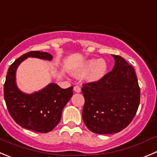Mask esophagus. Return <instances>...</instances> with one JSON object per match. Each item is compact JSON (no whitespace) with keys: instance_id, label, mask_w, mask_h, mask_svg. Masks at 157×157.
<instances>
[{"instance_id":"34e87169","label":"esophagus","mask_w":157,"mask_h":157,"mask_svg":"<svg viewBox=\"0 0 157 157\" xmlns=\"http://www.w3.org/2000/svg\"><path fill=\"white\" fill-rule=\"evenodd\" d=\"M74 91L77 93H80V91H81V88H80V86H78V85H77V86H74Z\"/></svg>"}]
</instances>
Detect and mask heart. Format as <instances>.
<instances>
[{
	"mask_svg": "<svg viewBox=\"0 0 157 157\" xmlns=\"http://www.w3.org/2000/svg\"><path fill=\"white\" fill-rule=\"evenodd\" d=\"M89 69L90 71L86 74V79L89 81H97L106 74L107 71V63L103 59H91L74 67L72 72L74 75L79 77L87 72Z\"/></svg>",
	"mask_w": 157,
	"mask_h": 157,
	"instance_id": "1",
	"label": "heart"
}]
</instances>
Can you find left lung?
<instances>
[{"mask_svg": "<svg viewBox=\"0 0 157 157\" xmlns=\"http://www.w3.org/2000/svg\"><path fill=\"white\" fill-rule=\"evenodd\" d=\"M115 65L97 81L83 84V120L93 133H118L131 123L140 100L134 68L122 57L113 55Z\"/></svg>", "mask_w": 157, "mask_h": 157, "instance_id": "left-lung-1", "label": "left lung"}]
</instances>
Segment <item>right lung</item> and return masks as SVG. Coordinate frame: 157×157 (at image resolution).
<instances>
[{
  "instance_id": "obj_1",
  "label": "right lung",
  "mask_w": 157,
  "mask_h": 157,
  "mask_svg": "<svg viewBox=\"0 0 157 157\" xmlns=\"http://www.w3.org/2000/svg\"><path fill=\"white\" fill-rule=\"evenodd\" d=\"M30 57L48 60L53 58L48 53L30 51L17 59L7 71L4 100L9 113L18 125L38 133H48L60 122L62 110L73 96L74 87L62 89L52 83L32 94L20 91L15 82V73L18 65Z\"/></svg>"
}]
</instances>
